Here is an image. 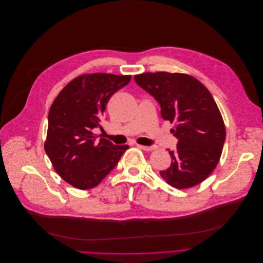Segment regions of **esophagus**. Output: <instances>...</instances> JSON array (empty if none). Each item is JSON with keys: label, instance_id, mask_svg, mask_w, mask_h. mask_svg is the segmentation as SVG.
I'll return each mask as SVG.
<instances>
[{"label": "esophagus", "instance_id": "esophagus-1", "mask_svg": "<svg viewBox=\"0 0 263 263\" xmlns=\"http://www.w3.org/2000/svg\"><path fill=\"white\" fill-rule=\"evenodd\" d=\"M137 146L145 151H151V150H154L156 147L155 146H144V145H140V144H137Z\"/></svg>", "mask_w": 263, "mask_h": 263}]
</instances>
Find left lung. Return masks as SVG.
Returning a JSON list of instances; mask_svg holds the SVG:
<instances>
[{"label":"left lung","instance_id":"obj_1","mask_svg":"<svg viewBox=\"0 0 263 263\" xmlns=\"http://www.w3.org/2000/svg\"><path fill=\"white\" fill-rule=\"evenodd\" d=\"M135 82L161 106L164 120L176 122L172 163L161 176L176 189L195 186L217 167L226 139L225 124L207 88L192 76L165 71L135 76Z\"/></svg>","mask_w":263,"mask_h":263}]
</instances>
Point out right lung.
<instances>
[{
  "label": "right lung",
  "mask_w": 263,
  "mask_h": 263,
  "mask_svg": "<svg viewBox=\"0 0 263 263\" xmlns=\"http://www.w3.org/2000/svg\"><path fill=\"white\" fill-rule=\"evenodd\" d=\"M130 76L83 74L67 84L52 102L44 150L56 172L69 184L89 190L118 164L128 145H114L94 135L102 130L103 113L111 96Z\"/></svg>",
  "instance_id": "add662e5"
}]
</instances>
